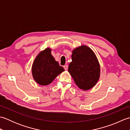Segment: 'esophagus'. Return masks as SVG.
<instances>
[{
  "label": "esophagus",
  "mask_w": 130,
  "mask_h": 130,
  "mask_svg": "<svg viewBox=\"0 0 130 130\" xmlns=\"http://www.w3.org/2000/svg\"><path fill=\"white\" fill-rule=\"evenodd\" d=\"M63 68H64V69L65 70H67L68 69V66L67 65H65L63 66Z\"/></svg>",
  "instance_id": "1"
}]
</instances>
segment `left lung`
Masks as SVG:
<instances>
[{"label": "left lung", "mask_w": 130, "mask_h": 130, "mask_svg": "<svg viewBox=\"0 0 130 130\" xmlns=\"http://www.w3.org/2000/svg\"><path fill=\"white\" fill-rule=\"evenodd\" d=\"M68 71L80 89L87 90L92 88L100 76V65L92 49L82 45L73 51Z\"/></svg>", "instance_id": "obj_1"}]
</instances>
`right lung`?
Masks as SVG:
<instances>
[{
    "label": "right lung",
    "instance_id": "right-lung-1",
    "mask_svg": "<svg viewBox=\"0 0 130 130\" xmlns=\"http://www.w3.org/2000/svg\"><path fill=\"white\" fill-rule=\"evenodd\" d=\"M51 49L47 48L36 57L32 67L33 78L41 85H48L64 71L51 55Z\"/></svg>",
    "mask_w": 130,
    "mask_h": 130
}]
</instances>
